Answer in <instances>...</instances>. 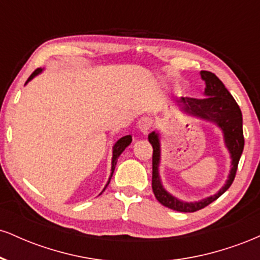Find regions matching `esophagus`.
<instances>
[{"mask_svg":"<svg viewBox=\"0 0 260 260\" xmlns=\"http://www.w3.org/2000/svg\"><path fill=\"white\" fill-rule=\"evenodd\" d=\"M151 123H153V122H151L150 118L142 117L138 121V124H137V127H138L139 132L142 134H148V132L150 131V128H151Z\"/></svg>","mask_w":260,"mask_h":260,"instance_id":"obj_1","label":"esophagus"}]
</instances>
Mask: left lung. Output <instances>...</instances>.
I'll list each match as a JSON object with an SVG mask.
<instances>
[{"mask_svg": "<svg viewBox=\"0 0 260 260\" xmlns=\"http://www.w3.org/2000/svg\"><path fill=\"white\" fill-rule=\"evenodd\" d=\"M202 79L205 83V89L203 92V99H193V98H180L175 100V106L178 110L189 116V117L198 118L208 123L214 124L221 131L223 144L230 153L231 165L228 180L223 186L213 196L205 197L194 202H186L178 199L177 197L169 192L162 184L160 176L161 164V133L160 131H153L149 133L148 140L153 147V192L156 199L161 204L165 205L172 210L183 211V213H193L199 209L205 208L207 205L216 201L220 196H222L229 189L235 180L236 171H237L238 161L241 159L243 148V120L242 112L236 100L225 88L223 83L214 73L208 71H202Z\"/></svg>", "mask_w": 260, "mask_h": 260, "instance_id": "left-lung-1", "label": "left lung"}]
</instances>
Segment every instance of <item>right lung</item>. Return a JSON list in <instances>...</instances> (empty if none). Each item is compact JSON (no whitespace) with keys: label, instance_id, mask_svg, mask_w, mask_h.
Segmentation results:
<instances>
[{"label":"right lung","instance_id":"add662e5","mask_svg":"<svg viewBox=\"0 0 260 260\" xmlns=\"http://www.w3.org/2000/svg\"><path fill=\"white\" fill-rule=\"evenodd\" d=\"M44 71V68H38L37 71H34V72H32V74L30 77H29L28 78V80H26L25 82V85L28 84L29 82H30L31 79H34L35 77L37 76H39V74H40L41 72H43ZM131 142H132V137L129 136V134H128V136H124V137H122V138H120L117 140V142L115 143V144H113V147H112V160H111V175H110V177H109V181H107V183H106V186L104 187V189H103V192L104 190H105V188L107 187V184L110 183V180H111V177H112V174H113V171H115V168H116V164H117V159L118 157H120V155L123 153V150L124 149H126L128 145L131 144ZM101 192V193H103ZM100 193V194H101Z\"/></svg>","mask_w":260,"mask_h":260}]
</instances>
